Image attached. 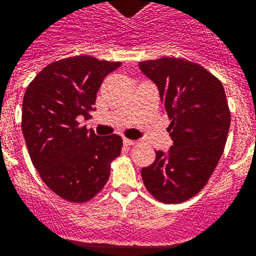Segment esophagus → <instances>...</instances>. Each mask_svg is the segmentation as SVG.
<instances>
[{"label":"esophagus","instance_id":"34e87169","mask_svg":"<svg viewBox=\"0 0 256 256\" xmlns=\"http://www.w3.org/2000/svg\"><path fill=\"white\" fill-rule=\"evenodd\" d=\"M124 144H125L126 146H135L136 144V142L135 140H131V139H124Z\"/></svg>","mask_w":256,"mask_h":256}]
</instances>
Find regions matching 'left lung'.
I'll return each mask as SVG.
<instances>
[{
  "instance_id": "left-lung-1",
  "label": "left lung",
  "mask_w": 256,
  "mask_h": 256,
  "mask_svg": "<svg viewBox=\"0 0 256 256\" xmlns=\"http://www.w3.org/2000/svg\"><path fill=\"white\" fill-rule=\"evenodd\" d=\"M139 68L158 88L174 142L142 168L143 183L157 201L184 202L208 184L224 152L230 125L226 91L212 73L180 58L140 62Z\"/></svg>"
}]
</instances>
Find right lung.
I'll list each match as a JSON object with an SVG mask.
<instances>
[{
	"mask_svg": "<svg viewBox=\"0 0 256 256\" xmlns=\"http://www.w3.org/2000/svg\"><path fill=\"white\" fill-rule=\"evenodd\" d=\"M121 64L90 55L66 58L45 66L26 88L22 130L30 160L44 183L66 201L94 198L121 154V136H98L78 122L91 117L104 77Z\"/></svg>",
	"mask_w": 256,
	"mask_h": 256,
	"instance_id": "add662e5",
	"label": "right lung"
}]
</instances>
